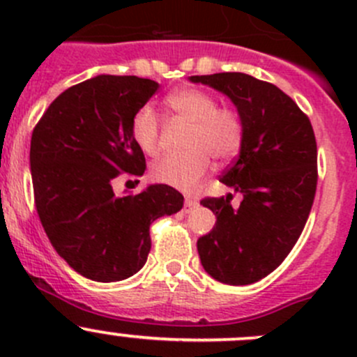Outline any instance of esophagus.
<instances>
[{"label":"esophagus","instance_id":"1","mask_svg":"<svg viewBox=\"0 0 357 357\" xmlns=\"http://www.w3.org/2000/svg\"><path fill=\"white\" fill-rule=\"evenodd\" d=\"M197 207H199V202L193 200V199H186V200H185V207H183V211H185V212H192V211H195Z\"/></svg>","mask_w":357,"mask_h":357}]
</instances>
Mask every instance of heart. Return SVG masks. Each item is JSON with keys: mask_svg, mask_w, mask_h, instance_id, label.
I'll use <instances>...</instances> for the list:
<instances>
[{"mask_svg": "<svg viewBox=\"0 0 357 357\" xmlns=\"http://www.w3.org/2000/svg\"><path fill=\"white\" fill-rule=\"evenodd\" d=\"M165 107L179 117L193 122L183 155H165L153 162L150 178L160 185L190 192L211 171L212 159L228 162L238 155L243 143V119L228 105H218L212 93L199 88H183L165 96ZM160 119L153 107L143 105L131 119V135L136 145L149 155L160 146Z\"/></svg>", "mask_w": 357, "mask_h": 357, "instance_id": "obj_1", "label": "heart"}]
</instances>
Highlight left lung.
<instances>
[{
	"mask_svg": "<svg viewBox=\"0 0 357 357\" xmlns=\"http://www.w3.org/2000/svg\"><path fill=\"white\" fill-rule=\"evenodd\" d=\"M225 93L243 119L242 149L221 181L242 193L200 202L215 214L197 242L202 266L228 285H250L275 271L297 243L318 185V149L311 121L275 84L242 72L192 75Z\"/></svg>",
	"mask_w": 357,
	"mask_h": 357,
	"instance_id": "1",
	"label": "left lung"
}]
</instances>
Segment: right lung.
<instances>
[{
  "label": "right lung",
  "instance_id": "1",
  "mask_svg": "<svg viewBox=\"0 0 357 357\" xmlns=\"http://www.w3.org/2000/svg\"><path fill=\"white\" fill-rule=\"evenodd\" d=\"M157 89L152 79L96 75L56 96L32 131L31 176L43 228L60 257L93 282L138 273L152 247L150 225L183 207L181 193L167 185L126 197L112 188L119 176L145 172L131 119Z\"/></svg>",
  "mask_w": 357,
  "mask_h": 357
}]
</instances>
